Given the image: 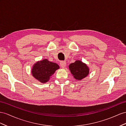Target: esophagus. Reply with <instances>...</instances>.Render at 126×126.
I'll return each mask as SVG.
<instances>
[{
	"instance_id": "1",
	"label": "esophagus",
	"mask_w": 126,
	"mask_h": 126,
	"mask_svg": "<svg viewBox=\"0 0 126 126\" xmlns=\"http://www.w3.org/2000/svg\"><path fill=\"white\" fill-rule=\"evenodd\" d=\"M66 62L65 61H61V62H60V65L62 67V68H64V67H65L66 66Z\"/></svg>"
}]
</instances>
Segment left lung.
Listing matches in <instances>:
<instances>
[{
    "mask_svg": "<svg viewBox=\"0 0 126 126\" xmlns=\"http://www.w3.org/2000/svg\"><path fill=\"white\" fill-rule=\"evenodd\" d=\"M69 69L72 76L77 80L82 79L89 73L88 66L80 61H76L75 62L70 64Z\"/></svg>",
    "mask_w": 126,
    "mask_h": 126,
    "instance_id": "8db88e82",
    "label": "left lung"
}]
</instances>
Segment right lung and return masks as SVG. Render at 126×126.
Wrapping results in <instances>:
<instances>
[{"label":"right lung","mask_w":126,"mask_h":126,"mask_svg":"<svg viewBox=\"0 0 126 126\" xmlns=\"http://www.w3.org/2000/svg\"><path fill=\"white\" fill-rule=\"evenodd\" d=\"M58 69H59L58 64L45 59L34 64L32 69V75L40 82L45 83Z\"/></svg>","instance_id":"add662e5"}]
</instances>
